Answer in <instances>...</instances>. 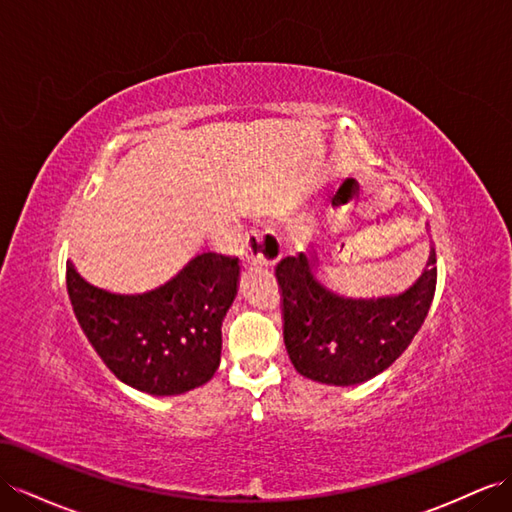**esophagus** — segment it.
<instances>
[{
    "label": "esophagus",
    "instance_id": "34e87169",
    "mask_svg": "<svg viewBox=\"0 0 512 512\" xmlns=\"http://www.w3.org/2000/svg\"><path fill=\"white\" fill-rule=\"evenodd\" d=\"M241 254L245 267H273L282 256V247L273 234L250 230L243 237Z\"/></svg>",
    "mask_w": 512,
    "mask_h": 512
}]
</instances>
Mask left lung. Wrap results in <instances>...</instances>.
Returning a JSON list of instances; mask_svg holds the SVG:
<instances>
[{
    "instance_id": "1",
    "label": "left lung",
    "mask_w": 512,
    "mask_h": 512,
    "mask_svg": "<svg viewBox=\"0 0 512 512\" xmlns=\"http://www.w3.org/2000/svg\"><path fill=\"white\" fill-rule=\"evenodd\" d=\"M316 271L319 260L303 252L275 267L290 362L299 375L340 388L377 377L426 319L437 284L435 250L420 278L398 295L344 297L316 278Z\"/></svg>"
}]
</instances>
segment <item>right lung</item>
Here are the masks:
<instances>
[{"instance_id":"1","label":"right lung","mask_w":512,"mask_h":512,"mask_svg":"<svg viewBox=\"0 0 512 512\" xmlns=\"http://www.w3.org/2000/svg\"><path fill=\"white\" fill-rule=\"evenodd\" d=\"M239 273L237 258L209 252L159 288L120 295L90 284L66 262V288L86 338L122 383L176 396L215 375Z\"/></svg>"}]
</instances>
